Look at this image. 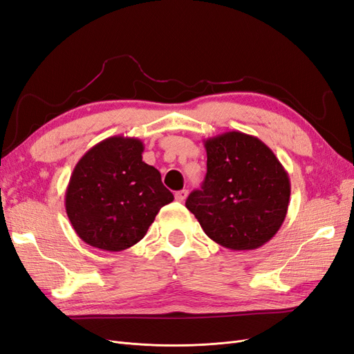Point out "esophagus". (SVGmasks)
I'll list each match as a JSON object with an SVG mask.
<instances>
[{"label": "esophagus", "instance_id": "34e87169", "mask_svg": "<svg viewBox=\"0 0 354 354\" xmlns=\"http://www.w3.org/2000/svg\"><path fill=\"white\" fill-rule=\"evenodd\" d=\"M187 194L189 192L186 190V189H183V190H178V192H176V201H178V202H185L186 201V198H187Z\"/></svg>", "mask_w": 354, "mask_h": 354}]
</instances>
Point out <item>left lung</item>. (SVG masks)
<instances>
[{"label": "left lung", "mask_w": 354, "mask_h": 354, "mask_svg": "<svg viewBox=\"0 0 354 354\" xmlns=\"http://www.w3.org/2000/svg\"><path fill=\"white\" fill-rule=\"evenodd\" d=\"M207 176L186 208L207 236L233 251L260 248L281 229L291 183L283 165L259 137L227 131L203 140Z\"/></svg>", "instance_id": "1"}]
</instances>
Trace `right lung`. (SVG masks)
<instances>
[{
    "label": "right lung",
    "instance_id": "add662e5",
    "mask_svg": "<svg viewBox=\"0 0 354 354\" xmlns=\"http://www.w3.org/2000/svg\"><path fill=\"white\" fill-rule=\"evenodd\" d=\"M143 142L113 136L75 165L65 194L68 218L93 248L118 252L145 238L156 214L174 196L160 173L143 162Z\"/></svg>",
    "mask_w": 354,
    "mask_h": 354
}]
</instances>
